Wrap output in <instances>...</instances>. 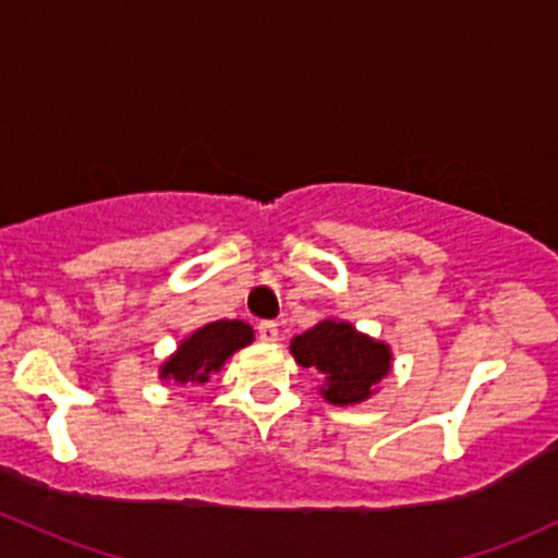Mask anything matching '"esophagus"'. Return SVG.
I'll use <instances>...</instances> for the list:
<instances>
[{
	"mask_svg": "<svg viewBox=\"0 0 558 558\" xmlns=\"http://www.w3.org/2000/svg\"><path fill=\"white\" fill-rule=\"evenodd\" d=\"M256 336H259L262 341H278V336H280L278 323H272V320L259 323V326H256Z\"/></svg>",
	"mask_w": 558,
	"mask_h": 558,
	"instance_id": "obj_1",
	"label": "esophagus"
}]
</instances>
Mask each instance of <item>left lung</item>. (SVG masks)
<instances>
[{
    "label": "left lung",
    "mask_w": 558,
    "mask_h": 558,
    "mask_svg": "<svg viewBox=\"0 0 558 558\" xmlns=\"http://www.w3.org/2000/svg\"><path fill=\"white\" fill-rule=\"evenodd\" d=\"M299 365L326 376L323 397L333 405L368 400L373 384L389 373V347L357 333L349 323L326 320L291 341Z\"/></svg>",
    "instance_id": "8db88e82"
}]
</instances>
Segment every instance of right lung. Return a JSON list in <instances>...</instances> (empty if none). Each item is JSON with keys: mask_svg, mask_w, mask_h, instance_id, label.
<instances>
[{"mask_svg": "<svg viewBox=\"0 0 558 558\" xmlns=\"http://www.w3.org/2000/svg\"><path fill=\"white\" fill-rule=\"evenodd\" d=\"M251 339H254V330L241 320L209 323L182 341L177 354H171L169 363H163L161 376L177 384L209 381V373L222 368L225 360L241 347L251 344Z\"/></svg>", "mask_w": 558, "mask_h": 558, "instance_id": "add662e5", "label": "right lung"}]
</instances>
